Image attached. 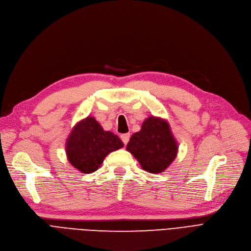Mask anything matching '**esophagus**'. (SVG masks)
I'll list each match as a JSON object with an SVG mask.
<instances>
[{"mask_svg": "<svg viewBox=\"0 0 251 251\" xmlns=\"http://www.w3.org/2000/svg\"><path fill=\"white\" fill-rule=\"evenodd\" d=\"M120 138H122L123 142L126 145V144H127V142H128V140H129V134H124V135L120 136Z\"/></svg>", "mask_w": 251, "mask_h": 251, "instance_id": "esophagus-1", "label": "esophagus"}]
</instances>
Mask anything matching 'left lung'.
I'll use <instances>...</instances> for the list:
<instances>
[{"mask_svg":"<svg viewBox=\"0 0 251 251\" xmlns=\"http://www.w3.org/2000/svg\"><path fill=\"white\" fill-rule=\"evenodd\" d=\"M178 143L165 118L147 117L139 132L132 135L126 150L145 171L157 174L171 165L178 153Z\"/></svg>","mask_w":251,"mask_h":251,"instance_id":"1","label":"left lung"}]
</instances>
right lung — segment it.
Instances as JSON below:
<instances>
[{
	"label": "right lung",
	"instance_id": "1",
	"mask_svg": "<svg viewBox=\"0 0 251 251\" xmlns=\"http://www.w3.org/2000/svg\"><path fill=\"white\" fill-rule=\"evenodd\" d=\"M124 147L116 135L104 131L95 117L87 116L78 122L66 141L69 163L83 174L93 173L101 167L105 157Z\"/></svg>",
	"mask_w": 251,
	"mask_h": 251
}]
</instances>
